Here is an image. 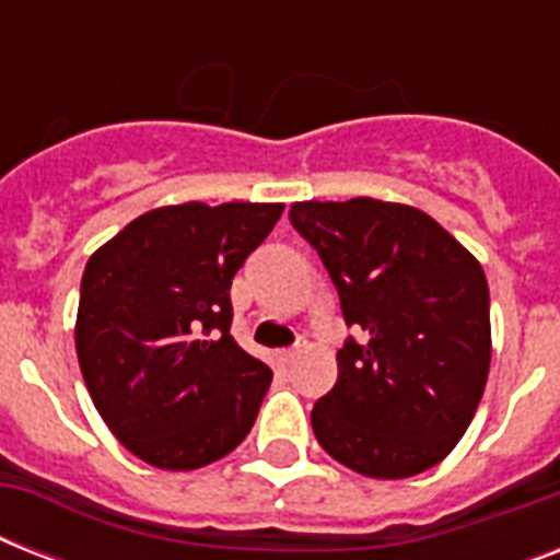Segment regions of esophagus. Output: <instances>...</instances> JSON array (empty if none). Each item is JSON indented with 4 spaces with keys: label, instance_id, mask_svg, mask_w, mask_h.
Here are the masks:
<instances>
[{
    "label": "esophagus",
    "instance_id": "34e87169",
    "mask_svg": "<svg viewBox=\"0 0 560 560\" xmlns=\"http://www.w3.org/2000/svg\"><path fill=\"white\" fill-rule=\"evenodd\" d=\"M302 349H305V340H302V342H296V346H293V349H284V351H279V358L284 360V363H293V360H296L299 354H302Z\"/></svg>",
    "mask_w": 560,
    "mask_h": 560
}]
</instances>
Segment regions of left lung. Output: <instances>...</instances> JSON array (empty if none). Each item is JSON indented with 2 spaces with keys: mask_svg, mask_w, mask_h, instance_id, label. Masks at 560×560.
I'll return each instance as SVG.
<instances>
[{
  "mask_svg": "<svg viewBox=\"0 0 560 560\" xmlns=\"http://www.w3.org/2000/svg\"><path fill=\"white\" fill-rule=\"evenodd\" d=\"M342 316L366 331L337 351V383L311 412L325 453L372 479L433 468L456 447L491 366L479 261L416 206L354 197L293 202Z\"/></svg>",
  "mask_w": 560,
  "mask_h": 560,
  "instance_id": "left-lung-1",
  "label": "left lung"
}]
</instances>
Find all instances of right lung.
Masks as SVG:
<instances>
[{"label":"right lung","instance_id":"right-lung-1","mask_svg":"<svg viewBox=\"0 0 560 560\" xmlns=\"http://www.w3.org/2000/svg\"><path fill=\"white\" fill-rule=\"evenodd\" d=\"M284 202H179L130 220L86 261L74 349L109 433L162 470L223 459L272 372L229 334V288Z\"/></svg>","mask_w":560,"mask_h":560}]
</instances>
